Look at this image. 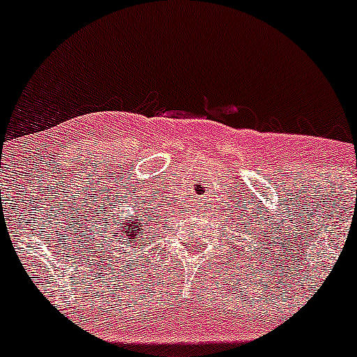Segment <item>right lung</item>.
Wrapping results in <instances>:
<instances>
[{
	"instance_id": "right-lung-1",
	"label": "right lung",
	"mask_w": 357,
	"mask_h": 357,
	"mask_svg": "<svg viewBox=\"0 0 357 357\" xmlns=\"http://www.w3.org/2000/svg\"><path fill=\"white\" fill-rule=\"evenodd\" d=\"M117 221H122L121 216H117ZM142 227L144 225H142L141 220H132L129 216H124V223L117 225L119 233H116V235L121 236V238H117L116 241H122V248H137L139 241H141V236L139 235H141Z\"/></svg>"
}]
</instances>
